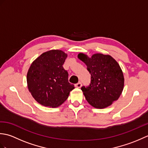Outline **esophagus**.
<instances>
[{"label": "esophagus", "instance_id": "1", "mask_svg": "<svg viewBox=\"0 0 148 148\" xmlns=\"http://www.w3.org/2000/svg\"><path fill=\"white\" fill-rule=\"evenodd\" d=\"M76 86L77 87V88H81V86H82V83H81V82H79V83H77V84H76Z\"/></svg>", "mask_w": 148, "mask_h": 148}]
</instances>
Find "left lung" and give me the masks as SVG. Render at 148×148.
Listing matches in <instances>:
<instances>
[{
    "label": "left lung",
    "mask_w": 148,
    "mask_h": 148,
    "mask_svg": "<svg viewBox=\"0 0 148 148\" xmlns=\"http://www.w3.org/2000/svg\"><path fill=\"white\" fill-rule=\"evenodd\" d=\"M77 58L87 66L91 83L82 86L85 99L93 108L103 109L120 97L124 87L123 71L116 60L109 55L96 53L91 57L79 53Z\"/></svg>",
    "instance_id": "1"
}]
</instances>
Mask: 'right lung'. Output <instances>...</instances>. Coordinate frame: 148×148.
<instances>
[{"label":"right lung","mask_w":148,"mask_h":148,"mask_svg":"<svg viewBox=\"0 0 148 148\" xmlns=\"http://www.w3.org/2000/svg\"><path fill=\"white\" fill-rule=\"evenodd\" d=\"M67 57V54L62 50L52 49L43 53L31 64L27 76L28 88L42 106L57 108L74 89L63 67Z\"/></svg>","instance_id":"add662e5"}]
</instances>
